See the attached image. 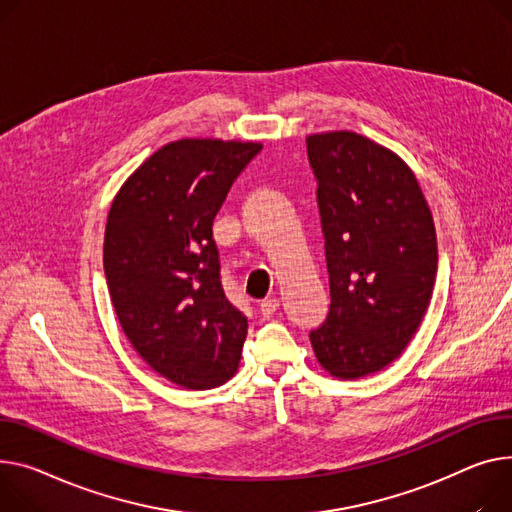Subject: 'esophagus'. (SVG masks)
<instances>
[{"instance_id":"obj_1","label":"esophagus","mask_w":512,"mask_h":512,"mask_svg":"<svg viewBox=\"0 0 512 512\" xmlns=\"http://www.w3.org/2000/svg\"><path fill=\"white\" fill-rule=\"evenodd\" d=\"M278 309H280V298H276V296H267L259 304V311H261L263 317H271Z\"/></svg>"}]
</instances>
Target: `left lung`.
I'll use <instances>...</instances> for the list:
<instances>
[{"label":"left lung","mask_w":512,"mask_h":512,"mask_svg":"<svg viewBox=\"0 0 512 512\" xmlns=\"http://www.w3.org/2000/svg\"><path fill=\"white\" fill-rule=\"evenodd\" d=\"M317 177L331 306L311 344L331 377L354 381L410 344L436 280V230L422 187L393 150L356 131L306 138Z\"/></svg>","instance_id":"obj_1"}]
</instances>
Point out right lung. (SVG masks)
Masks as SVG:
<instances>
[{
    "mask_svg": "<svg viewBox=\"0 0 512 512\" xmlns=\"http://www.w3.org/2000/svg\"><path fill=\"white\" fill-rule=\"evenodd\" d=\"M257 142L187 138L156 150L117 191L105 276L133 350L183 389L234 377L247 317L228 302L212 224Z\"/></svg>",
    "mask_w": 512,
    "mask_h": 512,
    "instance_id": "add662e5",
    "label": "right lung"
}]
</instances>
